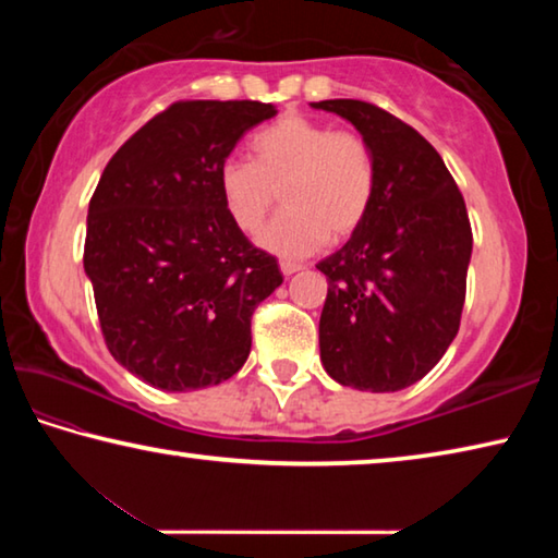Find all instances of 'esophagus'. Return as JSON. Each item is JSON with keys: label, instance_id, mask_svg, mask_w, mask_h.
Wrapping results in <instances>:
<instances>
[{"label": "esophagus", "instance_id": "1", "mask_svg": "<svg viewBox=\"0 0 558 558\" xmlns=\"http://www.w3.org/2000/svg\"><path fill=\"white\" fill-rule=\"evenodd\" d=\"M302 270L300 263H292V260H280V272L282 276H292V272Z\"/></svg>", "mask_w": 558, "mask_h": 558}]
</instances>
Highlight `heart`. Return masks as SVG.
Segmentation results:
<instances>
[{
  "instance_id": "obj_1",
  "label": "heart",
  "mask_w": 558,
  "mask_h": 558,
  "mask_svg": "<svg viewBox=\"0 0 558 558\" xmlns=\"http://www.w3.org/2000/svg\"><path fill=\"white\" fill-rule=\"evenodd\" d=\"M253 162L229 157L216 186L231 221L256 231L282 194L288 209L258 233V245L282 258L342 241L366 221L376 194L372 147L352 130L286 116L251 137Z\"/></svg>"
}]
</instances>
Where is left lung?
Listing matches in <instances>:
<instances>
[{"instance_id":"1","label":"left lung","mask_w":558,"mask_h":558,"mask_svg":"<svg viewBox=\"0 0 558 558\" xmlns=\"http://www.w3.org/2000/svg\"><path fill=\"white\" fill-rule=\"evenodd\" d=\"M372 147V211L327 276L319 359L337 384L389 393L423 379L458 335L472 231L465 199L426 137L364 100H319Z\"/></svg>"}]
</instances>
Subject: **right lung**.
<instances>
[{
  "instance_id": "right-lung-1",
  "label": "right lung",
  "mask_w": 558,
  "mask_h": 558,
  "mask_svg": "<svg viewBox=\"0 0 558 558\" xmlns=\"http://www.w3.org/2000/svg\"><path fill=\"white\" fill-rule=\"evenodd\" d=\"M258 100H182L122 145L88 206L83 268L116 362L162 391L216 386L251 352L278 260L226 214L216 169L276 116Z\"/></svg>"
}]
</instances>
